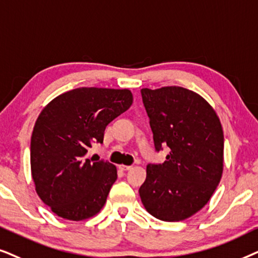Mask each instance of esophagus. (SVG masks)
Returning <instances> with one entry per match:
<instances>
[{
    "label": "esophagus",
    "mask_w": 258,
    "mask_h": 258,
    "mask_svg": "<svg viewBox=\"0 0 258 258\" xmlns=\"http://www.w3.org/2000/svg\"><path fill=\"white\" fill-rule=\"evenodd\" d=\"M119 169L122 170V171H128L132 169V166H128V165H119Z\"/></svg>",
    "instance_id": "esophagus-1"
}]
</instances>
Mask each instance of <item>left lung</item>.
I'll return each instance as SVG.
<instances>
[{
  "mask_svg": "<svg viewBox=\"0 0 258 258\" xmlns=\"http://www.w3.org/2000/svg\"><path fill=\"white\" fill-rule=\"evenodd\" d=\"M154 147L171 150L163 164H149L139 195L160 221H184L208 204L223 173L224 136L211 105L190 89L143 88Z\"/></svg>",
  "mask_w": 258,
  "mask_h": 258,
  "instance_id": "obj_1",
  "label": "left lung"
}]
</instances>
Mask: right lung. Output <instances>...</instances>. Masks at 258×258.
<instances>
[{"instance_id": "1", "label": "right lung", "mask_w": 258, "mask_h": 258, "mask_svg": "<svg viewBox=\"0 0 258 258\" xmlns=\"http://www.w3.org/2000/svg\"><path fill=\"white\" fill-rule=\"evenodd\" d=\"M132 102L130 89L81 87L60 94L40 113L30 140V169L36 194L55 215L84 221L104 207L116 167L85 156L92 144H102L106 126Z\"/></svg>"}]
</instances>
